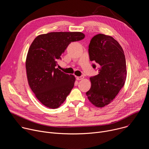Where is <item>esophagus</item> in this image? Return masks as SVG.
I'll return each mask as SVG.
<instances>
[{"mask_svg": "<svg viewBox=\"0 0 149 149\" xmlns=\"http://www.w3.org/2000/svg\"><path fill=\"white\" fill-rule=\"evenodd\" d=\"M84 78V76H81V77H77V80H81Z\"/></svg>", "mask_w": 149, "mask_h": 149, "instance_id": "esophagus-1", "label": "esophagus"}]
</instances>
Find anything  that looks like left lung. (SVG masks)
Returning a JSON list of instances; mask_svg holds the SVG:
<instances>
[{
    "label": "left lung",
    "mask_w": 149,
    "mask_h": 149,
    "mask_svg": "<svg viewBox=\"0 0 149 149\" xmlns=\"http://www.w3.org/2000/svg\"><path fill=\"white\" fill-rule=\"evenodd\" d=\"M90 59L98 67V74L90 77L91 86L86 93L89 101L97 107L110 103L124 86L126 75L124 52L112 36L95 35L88 47Z\"/></svg>",
    "instance_id": "8db88e82"
}]
</instances>
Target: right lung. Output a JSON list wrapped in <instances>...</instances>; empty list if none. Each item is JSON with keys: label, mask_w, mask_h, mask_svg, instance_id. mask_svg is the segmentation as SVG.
Wrapping results in <instances>:
<instances>
[{"label": "right lung", "mask_w": 149, "mask_h": 149, "mask_svg": "<svg viewBox=\"0 0 149 149\" xmlns=\"http://www.w3.org/2000/svg\"><path fill=\"white\" fill-rule=\"evenodd\" d=\"M84 37L79 32H50L38 36L31 44L26 59L28 84L46 107L58 108L73 88L75 77L58 69V61L71 42Z\"/></svg>", "instance_id": "1"}]
</instances>
